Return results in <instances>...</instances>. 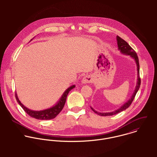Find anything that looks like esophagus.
<instances>
[{
	"label": "esophagus",
	"instance_id": "1",
	"mask_svg": "<svg viewBox=\"0 0 157 157\" xmlns=\"http://www.w3.org/2000/svg\"><path fill=\"white\" fill-rule=\"evenodd\" d=\"M92 78L90 75H86L83 77L82 79V83H92Z\"/></svg>",
	"mask_w": 157,
	"mask_h": 157
}]
</instances>
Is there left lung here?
I'll return each mask as SVG.
<instances>
[{"mask_svg": "<svg viewBox=\"0 0 157 157\" xmlns=\"http://www.w3.org/2000/svg\"><path fill=\"white\" fill-rule=\"evenodd\" d=\"M117 44H118V49L120 51V52L123 54H127V55H129L131 56V57H132V58H134L136 62V67H137V71H138V82L136 83V86L135 88V90H134V92L132 95V96L131 97V98L125 103L124 104L121 108H120L118 109L113 111L112 112H106V113H100V112H97L96 111H95L93 108H90L92 109V110L96 113L97 114H98V115L100 116H111V115H113L115 114H117L119 112H121L124 110H126L128 108H129L131 103H132L136 95V92H138V90L140 88V85H141V78L140 77V65H139V60H138V56L136 54V53L135 52L134 50L132 49V48L124 40H123V39H121V37H120L119 36H117Z\"/></svg>", "mask_w": 157, "mask_h": 157, "instance_id": "obj_1", "label": "left lung"}]
</instances>
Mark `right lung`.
Listing matches in <instances>:
<instances>
[{"label": "right lung", "mask_w": 157, "mask_h": 157, "mask_svg": "<svg viewBox=\"0 0 157 157\" xmlns=\"http://www.w3.org/2000/svg\"><path fill=\"white\" fill-rule=\"evenodd\" d=\"M74 88H75V85H72L71 87H69V88H67V90H65V92L63 93L60 101L57 103V104L56 105H55L54 106H53L49 109H47L40 111H32V110H30L28 108H26L25 106L23 105V104L21 103L20 100H19L16 93L15 94V96H16V100L18 102V103L21 105V106L22 108L25 111V112H26V113L28 115H29L30 117L34 118L36 119H37V120H51V119L54 118L63 109V108L65 106L66 100H67V97L68 93L69 92L70 90H71Z\"/></svg>", "instance_id": "1"}]
</instances>
